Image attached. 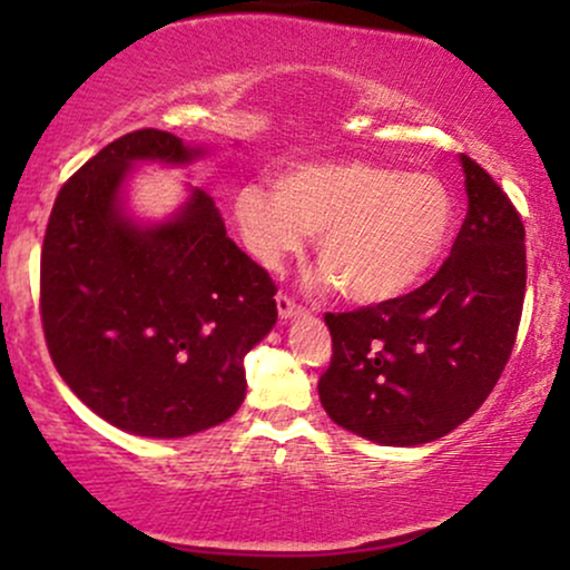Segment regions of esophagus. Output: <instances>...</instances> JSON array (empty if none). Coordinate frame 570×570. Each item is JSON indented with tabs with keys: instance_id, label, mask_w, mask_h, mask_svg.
Returning a JSON list of instances; mask_svg holds the SVG:
<instances>
[{
	"instance_id": "34e87169",
	"label": "esophagus",
	"mask_w": 570,
	"mask_h": 570,
	"mask_svg": "<svg viewBox=\"0 0 570 570\" xmlns=\"http://www.w3.org/2000/svg\"><path fill=\"white\" fill-rule=\"evenodd\" d=\"M276 305H278V316L281 322H289V318H297L299 313H303V307L294 305L292 297H286V294H278L276 297Z\"/></svg>"
}]
</instances>
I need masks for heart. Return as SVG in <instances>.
Wrapping results in <instances>:
<instances>
[{
    "mask_svg": "<svg viewBox=\"0 0 570 570\" xmlns=\"http://www.w3.org/2000/svg\"><path fill=\"white\" fill-rule=\"evenodd\" d=\"M276 189L246 185L233 203L252 257L278 271L316 235L322 284L356 305H383L426 281L455 233V200L440 176L367 160L305 163Z\"/></svg>",
    "mask_w": 570,
    "mask_h": 570,
    "instance_id": "b5f03b06",
    "label": "heart"
}]
</instances>
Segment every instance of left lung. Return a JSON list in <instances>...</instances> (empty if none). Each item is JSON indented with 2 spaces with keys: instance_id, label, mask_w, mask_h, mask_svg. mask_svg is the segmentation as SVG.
Instances as JSON below:
<instances>
[{
  "instance_id": "obj_1",
  "label": "left lung",
  "mask_w": 570,
  "mask_h": 570,
  "mask_svg": "<svg viewBox=\"0 0 570 570\" xmlns=\"http://www.w3.org/2000/svg\"><path fill=\"white\" fill-rule=\"evenodd\" d=\"M461 168L469 212L440 273L391 303L324 316L332 364L318 399L337 426L385 448H415L461 426L514 348L525 227L485 168L466 155Z\"/></svg>"
}]
</instances>
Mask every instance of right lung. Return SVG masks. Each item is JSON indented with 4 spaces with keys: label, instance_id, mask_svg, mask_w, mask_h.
Instances as JSON below:
<instances>
[{
    "label": "right lung",
    "instance_id": "add662e5",
    "mask_svg": "<svg viewBox=\"0 0 570 570\" xmlns=\"http://www.w3.org/2000/svg\"><path fill=\"white\" fill-rule=\"evenodd\" d=\"M208 147L144 128L107 144L58 193L42 244V326L58 375L115 429L181 440L246 399L244 356L276 326V286L200 187L166 219L130 212L144 163Z\"/></svg>",
    "mask_w": 570,
    "mask_h": 570
}]
</instances>
